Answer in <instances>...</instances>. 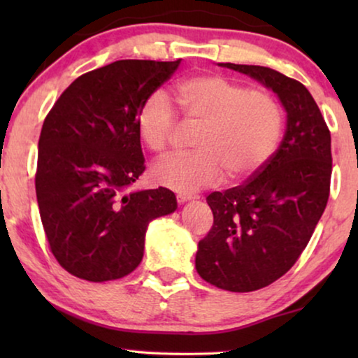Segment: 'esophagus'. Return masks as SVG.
I'll return each mask as SVG.
<instances>
[{
    "mask_svg": "<svg viewBox=\"0 0 358 358\" xmlns=\"http://www.w3.org/2000/svg\"><path fill=\"white\" fill-rule=\"evenodd\" d=\"M197 197H195V195H192V194H178L176 195V200H178L179 203H185V202H189V200H195Z\"/></svg>",
    "mask_w": 358,
    "mask_h": 358,
    "instance_id": "34e87169",
    "label": "esophagus"
}]
</instances>
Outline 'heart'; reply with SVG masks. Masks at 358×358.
Instances as JSON below:
<instances>
[{
	"mask_svg": "<svg viewBox=\"0 0 358 358\" xmlns=\"http://www.w3.org/2000/svg\"><path fill=\"white\" fill-rule=\"evenodd\" d=\"M176 99L190 120L202 124L197 153L174 156L153 168L156 182L182 194L246 179L266 166L282 135V107L268 91L222 75H199L176 86ZM178 115L163 94L143 102L136 115L140 140L155 155L168 151Z\"/></svg>",
	"mask_w": 358,
	"mask_h": 358,
	"instance_id": "b5f03b06",
	"label": "heart"
}]
</instances>
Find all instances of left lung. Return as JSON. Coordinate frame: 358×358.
<instances>
[{"label":"left lung","instance_id":"1","mask_svg":"<svg viewBox=\"0 0 358 358\" xmlns=\"http://www.w3.org/2000/svg\"><path fill=\"white\" fill-rule=\"evenodd\" d=\"M275 92L287 130L271 161L243 185L212 192L213 227L199 241L195 268L228 292H254L280 278L310 243L329 199L331 134L310 91L272 68L220 63Z\"/></svg>","mask_w":358,"mask_h":358}]
</instances>
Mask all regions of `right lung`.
Returning a JSON list of instances; mask_svg holds the SVG:
<instances>
[{"label": "right lung", "instance_id": "obj_1", "mask_svg": "<svg viewBox=\"0 0 358 358\" xmlns=\"http://www.w3.org/2000/svg\"><path fill=\"white\" fill-rule=\"evenodd\" d=\"M180 60H119L76 78L43 120L36 194L58 264L87 282L117 280L143 259L151 220L178 208L166 187L125 190L145 171L136 115Z\"/></svg>", "mask_w": 358, "mask_h": 358}]
</instances>
